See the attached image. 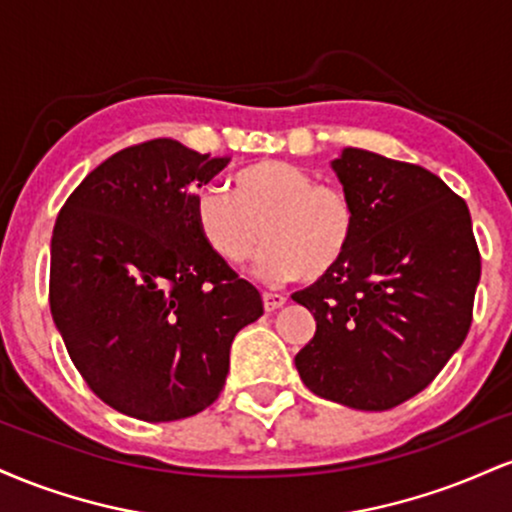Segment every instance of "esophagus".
I'll list each match as a JSON object with an SVG mask.
<instances>
[{
    "label": "esophagus",
    "mask_w": 512,
    "mask_h": 512,
    "mask_svg": "<svg viewBox=\"0 0 512 512\" xmlns=\"http://www.w3.org/2000/svg\"><path fill=\"white\" fill-rule=\"evenodd\" d=\"M262 303H264V310H276V308H281V305L286 303V296H284V293L264 291L262 293Z\"/></svg>",
    "instance_id": "1"
}]
</instances>
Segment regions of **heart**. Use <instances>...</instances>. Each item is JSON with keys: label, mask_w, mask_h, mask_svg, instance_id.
Masks as SVG:
<instances>
[{"label": "heart", "mask_w": 512, "mask_h": 512, "mask_svg": "<svg viewBox=\"0 0 512 512\" xmlns=\"http://www.w3.org/2000/svg\"><path fill=\"white\" fill-rule=\"evenodd\" d=\"M195 219L211 252L233 267L248 262L264 240L257 272L269 281L320 279L344 260L356 233V207L342 187L315 182L308 170L284 161L238 170L231 192L202 190Z\"/></svg>", "instance_id": "obj_1"}]
</instances>
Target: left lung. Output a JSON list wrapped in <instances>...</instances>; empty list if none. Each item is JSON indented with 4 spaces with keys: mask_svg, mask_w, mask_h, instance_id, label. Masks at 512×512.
I'll use <instances>...</instances> for the list:
<instances>
[{
    "mask_svg": "<svg viewBox=\"0 0 512 512\" xmlns=\"http://www.w3.org/2000/svg\"><path fill=\"white\" fill-rule=\"evenodd\" d=\"M332 168L356 233L332 272L291 296L315 317L296 368L317 397L385 411L431 385L462 346L481 255L467 204L431 170L351 146Z\"/></svg>",
    "mask_w": 512,
    "mask_h": 512,
    "instance_id": "obj_1",
    "label": "left lung"
}]
</instances>
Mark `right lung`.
Masks as SVG:
<instances>
[{
    "label": "right lung",
    "instance_id": "obj_1",
    "mask_svg": "<svg viewBox=\"0 0 512 512\" xmlns=\"http://www.w3.org/2000/svg\"><path fill=\"white\" fill-rule=\"evenodd\" d=\"M231 158L175 139L127 146L69 195L50 245V313L105 404L158 424L207 409L262 296L197 228V190Z\"/></svg>",
    "mask_w": 512,
    "mask_h": 512
}]
</instances>
